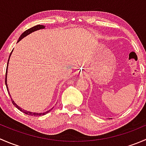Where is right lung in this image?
I'll list each match as a JSON object with an SVG mask.
<instances>
[{
    "mask_svg": "<svg viewBox=\"0 0 146 146\" xmlns=\"http://www.w3.org/2000/svg\"><path fill=\"white\" fill-rule=\"evenodd\" d=\"M45 28V26L44 25H36L35 26V27H32L31 28H29V29H27L26 31H25L24 32H23V34H22L21 35H20V36L19 37V39L18 41H17V42H20V40H21L22 39H23L24 37H25L26 36H27L28 35H29V34H31L32 32H35V31L36 30H39V29H44ZM12 54V52H11ZM11 54H10V56H9V58H8V61H9V59H10V55H11ZM8 64H7V68H6V73H5V85H6V88H7V90L8 91V94L10 95L9 93V90H8V85H7V73H8ZM11 100H12V102H13V105L15 106V107H16V108L18 109L20 111H21L22 112L25 113V114H27V115H29V116H32V117H38V116H42V115H44V114H47L48 112H49L50 111H51V110H48V111H46V112H44V113H36V112H31V111H26V110H23V109L21 108L20 107H19L18 105H17V104L16 103H15V102L13 100V99L11 98Z\"/></svg>",
    "mask_w": 146,
    "mask_h": 146,
    "instance_id": "add662e5",
    "label": "right lung"
}]
</instances>
